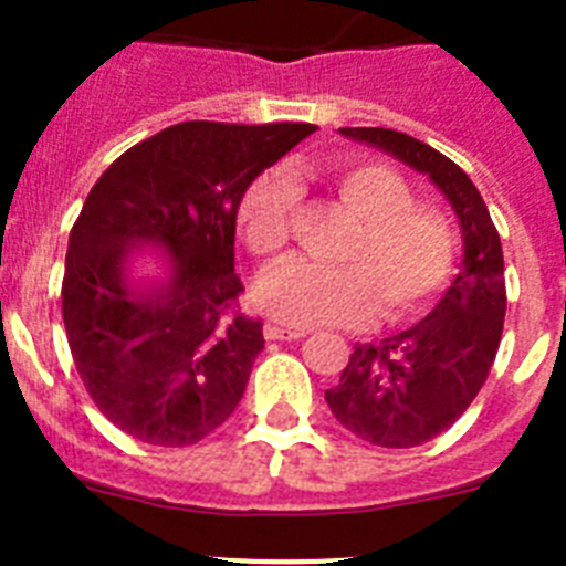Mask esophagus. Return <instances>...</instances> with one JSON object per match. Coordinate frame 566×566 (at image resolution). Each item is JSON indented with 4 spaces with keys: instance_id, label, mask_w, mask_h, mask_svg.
I'll list each match as a JSON object with an SVG mask.
<instances>
[{
    "instance_id": "34e87169",
    "label": "esophagus",
    "mask_w": 566,
    "mask_h": 566,
    "mask_svg": "<svg viewBox=\"0 0 566 566\" xmlns=\"http://www.w3.org/2000/svg\"><path fill=\"white\" fill-rule=\"evenodd\" d=\"M263 335L269 340H297L303 338V329H283V326H274V324H265L263 326Z\"/></svg>"
}]
</instances>
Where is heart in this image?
Masks as SVG:
<instances>
[{"label":"heart","mask_w":566,"mask_h":566,"mask_svg":"<svg viewBox=\"0 0 566 566\" xmlns=\"http://www.w3.org/2000/svg\"><path fill=\"white\" fill-rule=\"evenodd\" d=\"M340 205L358 228L340 265L289 260L256 280V303L280 324H358L378 303L385 321L417 315L454 274L457 233L440 210L422 208L394 167L335 158L326 167ZM297 181L272 167L251 181L237 210L242 240L256 256H277L289 240Z\"/></svg>","instance_id":"obj_1"}]
</instances>
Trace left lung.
Here are the masks:
<instances>
[{
    "instance_id": "1",
    "label": "left lung",
    "mask_w": 566,
    "mask_h": 566,
    "mask_svg": "<svg viewBox=\"0 0 566 566\" xmlns=\"http://www.w3.org/2000/svg\"><path fill=\"white\" fill-rule=\"evenodd\" d=\"M340 135L428 176L460 222L462 263L440 303L405 333L356 344L340 381L326 390L347 431L373 446L413 448L451 428L492 370L506 315L501 237L474 181L451 158L381 126H344Z\"/></svg>"
}]
</instances>
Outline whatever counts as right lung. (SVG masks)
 Masks as SVG:
<instances>
[{"mask_svg": "<svg viewBox=\"0 0 566 566\" xmlns=\"http://www.w3.org/2000/svg\"><path fill=\"white\" fill-rule=\"evenodd\" d=\"M312 124L167 126L115 158L69 233L63 324L88 396L149 446H193L231 417L263 324L231 315L237 210ZM161 255L147 273L135 255Z\"/></svg>", "mask_w": 566, "mask_h": 566, "instance_id": "add662e5", "label": "right lung"}]
</instances>
